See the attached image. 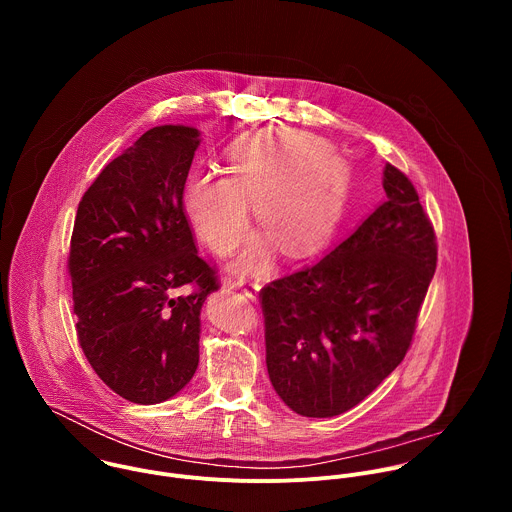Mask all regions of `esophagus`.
<instances>
[{"label": "esophagus", "mask_w": 512, "mask_h": 512, "mask_svg": "<svg viewBox=\"0 0 512 512\" xmlns=\"http://www.w3.org/2000/svg\"><path fill=\"white\" fill-rule=\"evenodd\" d=\"M233 287L243 289V294H245L249 300H257L259 289H261L259 281H251V279H237V281H233Z\"/></svg>", "instance_id": "esophagus-1"}]
</instances>
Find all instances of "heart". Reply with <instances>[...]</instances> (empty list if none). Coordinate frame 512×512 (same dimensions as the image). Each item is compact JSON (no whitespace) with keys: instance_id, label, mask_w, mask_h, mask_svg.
<instances>
[{"instance_id":"1","label":"heart","mask_w":512,"mask_h":512,"mask_svg":"<svg viewBox=\"0 0 512 512\" xmlns=\"http://www.w3.org/2000/svg\"><path fill=\"white\" fill-rule=\"evenodd\" d=\"M223 174H192L184 188V212L196 235L216 255L231 253L247 233L249 208L279 251L296 257L320 247L334 231L348 176L330 145L304 133H263L235 143ZM267 241L249 247L237 269L265 263Z\"/></svg>"}]
</instances>
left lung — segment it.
<instances>
[{
    "label": "left lung",
    "instance_id": "obj_1",
    "mask_svg": "<svg viewBox=\"0 0 512 512\" xmlns=\"http://www.w3.org/2000/svg\"><path fill=\"white\" fill-rule=\"evenodd\" d=\"M387 200L326 257L259 291L273 389L304 417L369 397L405 358L437 243L411 180L385 166Z\"/></svg>",
    "mask_w": 512,
    "mask_h": 512
}]
</instances>
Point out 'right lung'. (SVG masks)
Listing matches in <instances>:
<instances>
[{
  "instance_id": "add662e5",
  "label": "right lung",
  "mask_w": 512,
  "mask_h": 512,
  "mask_svg": "<svg viewBox=\"0 0 512 512\" xmlns=\"http://www.w3.org/2000/svg\"><path fill=\"white\" fill-rule=\"evenodd\" d=\"M198 143V129L186 125L145 131L89 186L70 237L79 344L99 379L139 405L190 383L200 310L221 287L182 204ZM184 284L190 295L177 294Z\"/></svg>"
}]
</instances>
